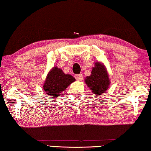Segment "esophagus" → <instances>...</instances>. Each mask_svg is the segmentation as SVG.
Returning <instances> with one entry per match:
<instances>
[{
  "mask_svg": "<svg viewBox=\"0 0 151 151\" xmlns=\"http://www.w3.org/2000/svg\"><path fill=\"white\" fill-rule=\"evenodd\" d=\"M75 78L78 81H81L83 78V76L81 75V74H79V75H76L75 76Z\"/></svg>",
  "mask_w": 151,
  "mask_h": 151,
  "instance_id": "1",
  "label": "esophagus"
}]
</instances>
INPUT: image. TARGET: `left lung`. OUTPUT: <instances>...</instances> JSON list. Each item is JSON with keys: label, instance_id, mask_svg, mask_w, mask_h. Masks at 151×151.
<instances>
[{"label": "left lung", "instance_id": "8db88e82", "mask_svg": "<svg viewBox=\"0 0 151 151\" xmlns=\"http://www.w3.org/2000/svg\"><path fill=\"white\" fill-rule=\"evenodd\" d=\"M85 83L96 95H101L106 91L110 85L107 70L104 65L100 62H96L93 67L91 75L87 76Z\"/></svg>", "mask_w": 151, "mask_h": 151}]
</instances>
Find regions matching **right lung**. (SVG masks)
Segmentation results:
<instances>
[{"mask_svg":"<svg viewBox=\"0 0 151 151\" xmlns=\"http://www.w3.org/2000/svg\"><path fill=\"white\" fill-rule=\"evenodd\" d=\"M75 81V78L70 75H65L62 70L58 67L53 68L49 72L43 84V89L47 96L51 98H58L60 94L69 85Z\"/></svg>","mask_w":151,"mask_h":151,"instance_id":"right-lung-1","label":"right lung"}]
</instances>
